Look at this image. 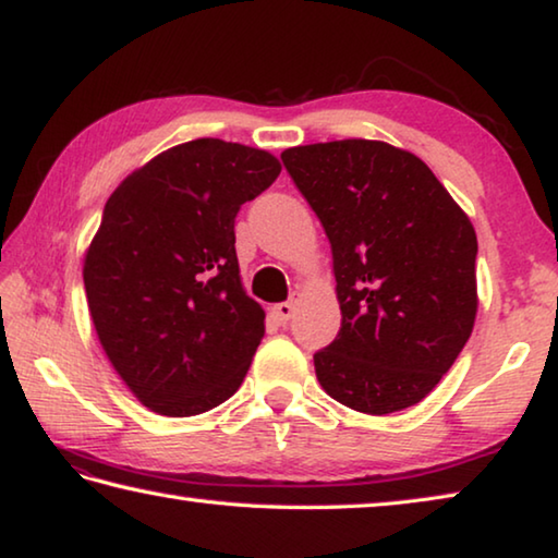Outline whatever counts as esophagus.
Instances as JSON below:
<instances>
[{
  "instance_id": "obj_1",
  "label": "esophagus",
  "mask_w": 558,
  "mask_h": 558,
  "mask_svg": "<svg viewBox=\"0 0 558 558\" xmlns=\"http://www.w3.org/2000/svg\"><path fill=\"white\" fill-rule=\"evenodd\" d=\"M295 310H298V295H295V292H292L290 300L278 302V305L270 307V315H272V319H276V323L286 325L288 319H290L292 315H295Z\"/></svg>"
}]
</instances>
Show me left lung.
I'll return each mask as SVG.
<instances>
[{"instance_id":"left-lung-1","label":"left lung","mask_w":558,"mask_h":558,"mask_svg":"<svg viewBox=\"0 0 558 558\" xmlns=\"http://www.w3.org/2000/svg\"><path fill=\"white\" fill-rule=\"evenodd\" d=\"M332 245L342 327L315 352L323 389L386 415L436 389L475 325L477 235L418 157L376 140L280 155Z\"/></svg>"}]
</instances>
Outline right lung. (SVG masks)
I'll return each mask as SVG.
<instances>
[{"label": "right lung", "instance_id": "1", "mask_svg": "<svg viewBox=\"0 0 558 558\" xmlns=\"http://www.w3.org/2000/svg\"><path fill=\"white\" fill-rule=\"evenodd\" d=\"M263 149L202 137L132 172L102 209L83 266L102 349L155 413L184 418L239 391L266 335L243 292L235 216L276 182Z\"/></svg>", "mask_w": 558, "mask_h": 558}]
</instances>
